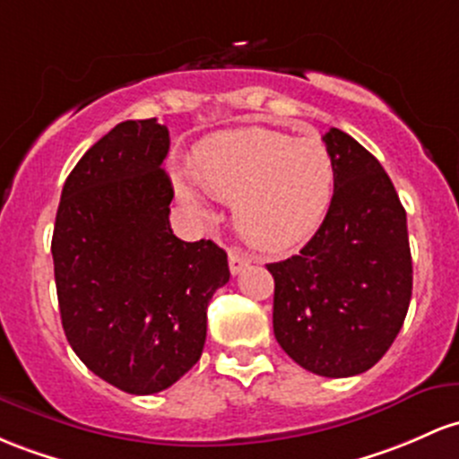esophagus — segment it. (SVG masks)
I'll list each match as a JSON object with an SVG mask.
<instances>
[{"label":"esophagus","mask_w":459,"mask_h":459,"mask_svg":"<svg viewBox=\"0 0 459 459\" xmlns=\"http://www.w3.org/2000/svg\"><path fill=\"white\" fill-rule=\"evenodd\" d=\"M248 264H250V256L246 255L244 250L230 248V253H229V268H230V272H233V274H239V272L244 270Z\"/></svg>","instance_id":"esophagus-1"}]
</instances>
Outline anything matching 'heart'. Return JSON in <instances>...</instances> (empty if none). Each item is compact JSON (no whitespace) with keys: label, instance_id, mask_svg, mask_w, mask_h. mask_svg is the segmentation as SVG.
<instances>
[{"label":"heart","instance_id":"heart-1","mask_svg":"<svg viewBox=\"0 0 459 459\" xmlns=\"http://www.w3.org/2000/svg\"><path fill=\"white\" fill-rule=\"evenodd\" d=\"M191 172L206 191L230 200L239 235L265 250L309 239L333 206L337 168L322 141L272 128H238L206 137L191 156ZM176 195L195 213L206 203L187 174L174 172Z\"/></svg>","mask_w":459,"mask_h":459}]
</instances>
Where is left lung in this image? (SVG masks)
I'll return each instance as SVG.
<instances>
[{
  "label": "left lung",
  "instance_id": "8db88e82",
  "mask_svg": "<svg viewBox=\"0 0 459 459\" xmlns=\"http://www.w3.org/2000/svg\"><path fill=\"white\" fill-rule=\"evenodd\" d=\"M337 168L333 206L299 255L268 264L274 337L320 377L361 375L399 335L411 299L407 215L390 176L351 134L322 137Z\"/></svg>",
  "mask_w": 459,
  "mask_h": 459
}]
</instances>
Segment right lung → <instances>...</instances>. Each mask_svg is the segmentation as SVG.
<instances>
[{
    "label": "right lung",
    "instance_id": "right-lung-1",
    "mask_svg": "<svg viewBox=\"0 0 459 459\" xmlns=\"http://www.w3.org/2000/svg\"><path fill=\"white\" fill-rule=\"evenodd\" d=\"M168 150L156 117L117 124L67 176L54 224L67 342L91 372L128 394H154L194 368L206 307L230 279L215 241H183L169 226Z\"/></svg>",
    "mask_w": 459,
    "mask_h": 459
}]
</instances>
